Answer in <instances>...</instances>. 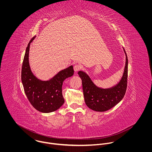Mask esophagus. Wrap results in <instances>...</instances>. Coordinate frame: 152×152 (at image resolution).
<instances>
[{"label":"esophagus","instance_id":"1","mask_svg":"<svg viewBox=\"0 0 152 152\" xmlns=\"http://www.w3.org/2000/svg\"><path fill=\"white\" fill-rule=\"evenodd\" d=\"M81 68V66L80 64H75L74 66V70L75 72H77L79 70H80Z\"/></svg>","mask_w":152,"mask_h":152}]
</instances>
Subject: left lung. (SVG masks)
<instances>
[{
  "label": "left lung",
  "instance_id": "1",
  "mask_svg": "<svg viewBox=\"0 0 152 152\" xmlns=\"http://www.w3.org/2000/svg\"><path fill=\"white\" fill-rule=\"evenodd\" d=\"M124 51L126 56L124 74L120 81L113 87L109 88L97 87L86 72L78 71L82 80L84 100L89 108L97 112H105L115 107L123 99L127 88L128 66V57L124 48Z\"/></svg>",
  "mask_w": 152,
  "mask_h": 152
}]
</instances>
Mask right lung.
Returning <instances> with one entry per match:
<instances>
[{
    "instance_id": "add662e5",
    "label": "right lung",
    "mask_w": 152,
    "mask_h": 152,
    "mask_svg": "<svg viewBox=\"0 0 152 152\" xmlns=\"http://www.w3.org/2000/svg\"><path fill=\"white\" fill-rule=\"evenodd\" d=\"M34 36L26 50L22 69V81L24 92L32 106L43 113H50L60 108L64 103L62 94V86L66 78L74 75L73 66L61 70L47 81L37 78L32 72L28 61L30 44L35 39Z\"/></svg>"
}]
</instances>
